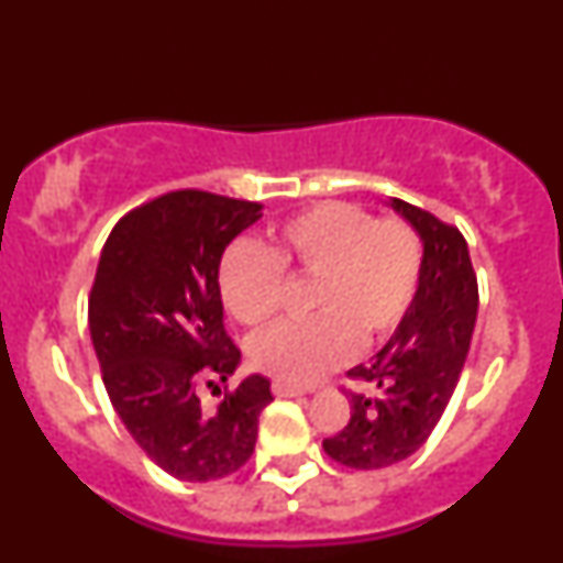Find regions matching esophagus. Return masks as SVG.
Instances as JSON below:
<instances>
[{
  "instance_id": "obj_1",
  "label": "esophagus",
  "mask_w": 563,
  "mask_h": 563,
  "mask_svg": "<svg viewBox=\"0 0 563 563\" xmlns=\"http://www.w3.org/2000/svg\"><path fill=\"white\" fill-rule=\"evenodd\" d=\"M273 394L278 398H295V396H302L300 388H295L290 384H283V382H273Z\"/></svg>"
}]
</instances>
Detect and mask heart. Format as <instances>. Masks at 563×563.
Segmentation results:
<instances>
[{"mask_svg": "<svg viewBox=\"0 0 563 563\" xmlns=\"http://www.w3.org/2000/svg\"><path fill=\"white\" fill-rule=\"evenodd\" d=\"M421 241L404 221H372L350 203L327 201L298 213L268 251L236 243L223 255L219 290L241 324L261 327L278 312L283 275L312 280L310 320L255 334V369L290 386H308L382 344L404 322L421 283Z\"/></svg>", "mask_w": 563, "mask_h": 563, "instance_id": "1", "label": "heart"}]
</instances>
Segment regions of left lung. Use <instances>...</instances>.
<instances>
[{"mask_svg":"<svg viewBox=\"0 0 563 563\" xmlns=\"http://www.w3.org/2000/svg\"><path fill=\"white\" fill-rule=\"evenodd\" d=\"M384 203L421 241V283L384 350L346 372L376 396L350 394V423L322 448L354 470L396 465L428 441L455 391L477 317V278L460 231L401 199Z\"/></svg>","mask_w":563,"mask_h":563,"instance_id":"1","label":"left lung"}]
</instances>
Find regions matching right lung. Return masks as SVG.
<instances>
[{"mask_svg": "<svg viewBox=\"0 0 563 563\" xmlns=\"http://www.w3.org/2000/svg\"><path fill=\"white\" fill-rule=\"evenodd\" d=\"M263 203L172 191L130 211L106 241L88 327L110 404L172 477L211 483L253 455L271 382L249 374L207 411L199 384L229 382L241 352L223 330L219 265Z\"/></svg>", "mask_w": 563, "mask_h": 563, "instance_id": "right-lung-1", "label": "right lung"}]
</instances>
